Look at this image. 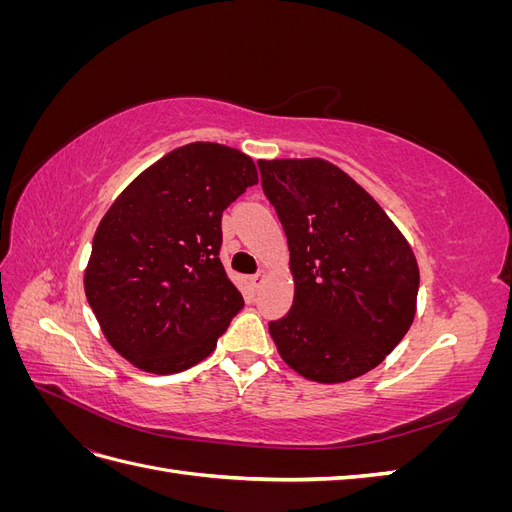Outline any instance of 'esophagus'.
Instances as JSON below:
<instances>
[{
    "label": "esophagus",
    "mask_w": 512,
    "mask_h": 512,
    "mask_svg": "<svg viewBox=\"0 0 512 512\" xmlns=\"http://www.w3.org/2000/svg\"><path fill=\"white\" fill-rule=\"evenodd\" d=\"M262 280H265V269H260L258 273H254V275L250 277V282H252V286H254V288H258Z\"/></svg>",
    "instance_id": "34e87169"
}]
</instances>
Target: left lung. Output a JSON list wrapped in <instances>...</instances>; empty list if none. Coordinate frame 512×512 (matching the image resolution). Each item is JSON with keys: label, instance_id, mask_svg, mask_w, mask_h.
Segmentation results:
<instances>
[{"label": "left lung", "instance_id": "8db88e82", "mask_svg": "<svg viewBox=\"0 0 512 512\" xmlns=\"http://www.w3.org/2000/svg\"><path fill=\"white\" fill-rule=\"evenodd\" d=\"M262 192L290 250L294 301L269 322L282 359L316 382H346L384 361L410 329L412 247L359 183L327 160H260Z\"/></svg>", "mask_w": 512, "mask_h": 512}]
</instances>
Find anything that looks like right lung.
Masks as SVG:
<instances>
[{"label":"right lung","instance_id":"right-lung-1","mask_svg":"<svg viewBox=\"0 0 512 512\" xmlns=\"http://www.w3.org/2000/svg\"><path fill=\"white\" fill-rule=\"evenodd\" d=\"M254 183L245 153L190 143L149 166L106 211L85 294L123 359L177 374L218 346L243 307L220 262L222 213Z\"/></svg>","mask_w":512,"mask_h":512}]
</instances>
